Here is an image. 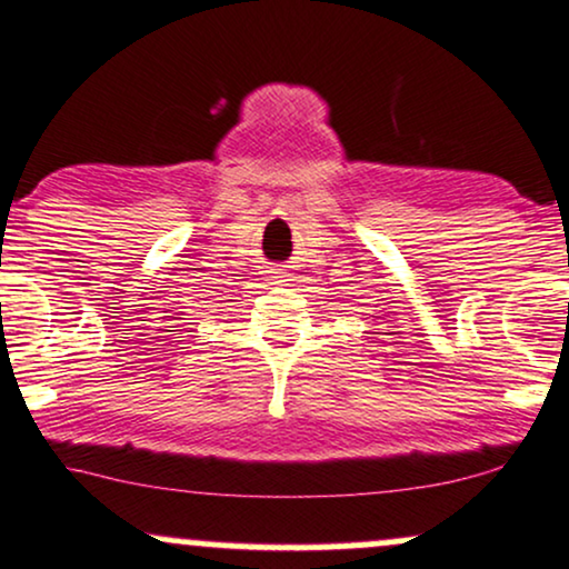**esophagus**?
<instances>
[{
	"instance_id": "esophagus-1",
	"label": "esophagus",
	"mask_w": 569,
	"mask_h": 569,
	"mask_svg": "<svg viewBox=\"0 0 569 569\" xmlns=\"http://www.w3.org/2000/svg\"><path fill=\"white\" fill-rule=\"evenodd\" d=\"M269 273H271L273 284H279V282H287V271H284V269H271Z\"/></svg>"
}]
</instances>
